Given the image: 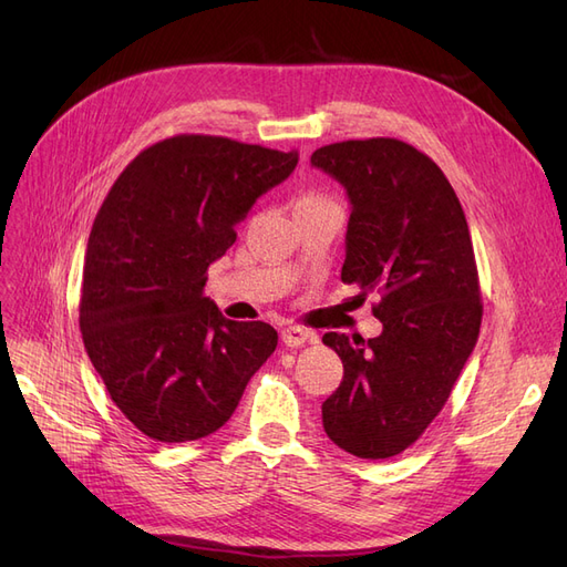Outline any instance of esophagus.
<instances>
[{
  "mask_svg": "<svg viewBox=\"0 0 567 567\" xmlns=\"http://www.w3.org/2000/svg\"><path fill=\"white\" fill-rule=\"evenodd\" d=\"M315 338L317 336L312 331L302 329V326H286V329L281 331V340L286 348H300L307 340H315Z\"/></svg>",
  "mask_w": 567,
  "mask_h": 567,
  "instance_id": "1",
  "label": "esophagus"
}]
</instances>
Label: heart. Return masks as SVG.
<instances>
[{
	"instance_id": "b5f03b06",
	"label": "heart",
	"mask_w": 567,
	"mask_h": 567,
	"mask_svg": "<svg viewBox=\"0 0 567 567\" xmlns=\"http://www.w3.org/2000/svg\"><path fill=\"white\" fill-rule=\"evenodd\" d=\"M307 198H315V196H307Z\"/></svg>"
}]
</instances>
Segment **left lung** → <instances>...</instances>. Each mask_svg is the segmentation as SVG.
Listing matches in <instances>:
<instances>
[{
    "instance_id": "8db88e82",
    "label": "left lung",
    "mask_w": 567,
    "mask_h": 567,
    "mask_svg": "<svg viewBox=\"0 0 567 567\" xmlns=\"http://www.w3.org/2000/svg\"><path fill=\"white\" fill-rule=\"evenodd\" d=\"M312 165L346 186L352 213L340 279L379 296L383 333H323L342 381L323 431L359 458L414 444L450 400L477 342L483 302L466 215L442 169L390 136L321 146Z\"/></svg>"
}]
</instances>
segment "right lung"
Instances as JSON below:
<instances>
[{"label":"right lung","instance_id":"1","mask_svg":"<svg viewBox=\"0 0 567 567\" xmlns=\"http://www.w3.org/2000/svg\"><path fill=\"white\" fill-rule=\"evenodd\" d=\"M296 165L298 151L177 134L111 186L84 255L80 331L111 400L146 437L215 433L277 350L269 323L221 317L203 286L252 203Z\"/></svg>","mask_w":567,"mask_h":567}]
</instances>
